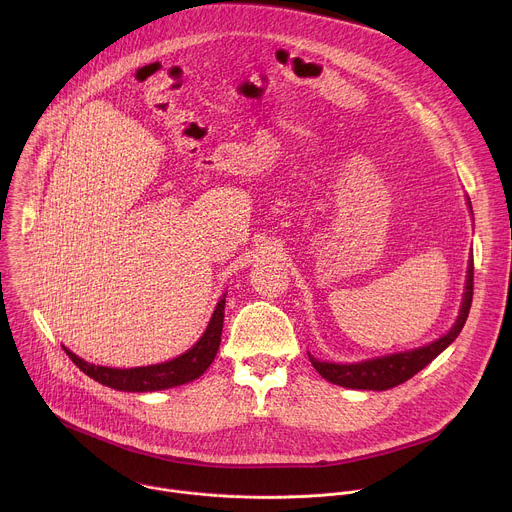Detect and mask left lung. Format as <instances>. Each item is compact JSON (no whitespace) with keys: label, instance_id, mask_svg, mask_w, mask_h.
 <instances>
[{"label":"left lung","instance_id":"8db88e82","mask_svg":"<svg viewBox=\"0 0 512 512\" xmlns=\"http://www.w3.org/2000/svg\"><path fill=\"white\" fill-rule=\"evenodd\" d=\"M472 208V206H470ZM472 296H474V261L470 259L468 267V279H466V294L464 302L460 308V316L452 330L444 334L442 338H437L435 342L409 350V352H397L373 360H364V362H352V364H340V362H320L310 354V360L314 364V369L330 383L348 387V389H364V391H387L393 389L405 381H409L413 375H417L423 367L440 354L444 352L462 332L466 318L470 314L472 306Z\"/></svg>","mask_w":512,"mask_h":512}]
</instances>
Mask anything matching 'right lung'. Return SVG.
Listing matches in <instances>:
<instances>
[{
    "label": "right lung",
    "instance_id": "right-lung-1",
    "mask_svg": "<svg viewBox=\"0 0 512 512\" xmlns=\"http://www.w3.org/2000/svg\"><path fill=\"white\" fill-rule=\"evenodd\" d=\"M223 320H225V296L216 304L214 314L202 334V338L178 358H172L162 364H152V367H135V369H111L91 364L79 358L75 352L64 348L68 358L77 364V367L95 379L97 383L129 393H145V391H162L170 387H178L198 379L216 356L218 346H221L223 334Z\"/></svg>",
    "mask_w": 512,
    "mask_h": 512
}]
</instances>
